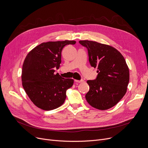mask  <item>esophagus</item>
I'll return each instance as SVG.
<instances>
[{
	"label": "esophagus",
	"instance_id": "34e87169",
	"mask_svg": "<svg viewBox=\"0 0 148 148\" xmlns=\"http://www.w3.org/2000/svg\"><path fill=\"white\" fill-rule=\"evenodd\" d=\"M75 81V82H77V83H82V82H84V80H74Z\"/></svg>",
	"mask_w": 148,
	"mask_h": 148
}]
</instances>
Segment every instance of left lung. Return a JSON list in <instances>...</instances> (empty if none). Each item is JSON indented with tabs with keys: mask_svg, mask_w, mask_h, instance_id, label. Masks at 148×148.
Segmentation results:
<instances>
[{
	"mask_svg": "<svg viewBox=\"0 0 148 148\" xmlns=\"http://www.w3.org/2000/svg\"><path fill=\"white\" fill-rule=\"evenodd\" d=\"M79 43L88 49L91 66L97 68L95 80H88V103L104 110L114 106L125 95L130 80L129 69L122 54L106 44L88 40Z\"/></svg>",
	"mask_w": 148,
	"mask_h": 148,
	"instance_id": "left-lung-1",
	"label": "left lung"
}]
</instances>
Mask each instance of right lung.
Masks as SVG:
<instances>
[{
	"label": "right lung",
	"mask_w": 148,
	"mask_h": 148,
	"mask_svg": "<svg viewBox=\"0 0 148 148\" xmlns=\"http://www.w3.org/2000/svg\"><path fill=\"white\" fill-rule=\"evenodd\" d=\"M75 41L43 42L26 56L22 68L23 87L32 103L44 110H51L64 104L66 90L72 87L73 79H64L54 68L59 69L61 52L66 45Z\"/></svg>",
	"instance_id": "obj_1"
}]
</instances>
